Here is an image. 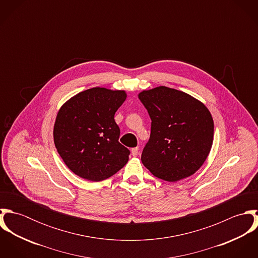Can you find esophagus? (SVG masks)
Wrapping results in <instances>:
<instances>
[{"mask_svg":"<svg viewBox=\"0 0 258 258\" xmlns=\"http://www.w3.org/2000/svg\"><path fill=\"white\" fill-rule=\"evenodd\" d=\"M131 153H132V155H133L134 157H136V156L138 155V153H139V148H132V150H131Z\"/></svg>","mask_w":258,"mask_h":258,"instance_id":"esophagus-1","label":"esophagus"}]
</instances>
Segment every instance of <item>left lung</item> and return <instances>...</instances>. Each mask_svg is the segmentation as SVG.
Here are the masks:
<instances>
[{"label": "left lung", "mask_w": 258, "mask_h": 258, "mask_svg": "<svg viewBox=\"0 0 258 258\" xmlns=\"http://www.w3.org/2000/svg\"><path fill=\"white\" fill-rule=\"evenodd\" d=\"M152 120L143 165L157 178L177 182L196 173L214 141V120L204 103L183 91L159 86L138 95Z\"/></svg>", "instance_id": "1"}]
</instances>
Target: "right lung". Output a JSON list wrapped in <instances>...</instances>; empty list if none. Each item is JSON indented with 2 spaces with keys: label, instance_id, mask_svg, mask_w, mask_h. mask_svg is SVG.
Listing matches in <instances>:
<instances>
[{
  "label": "right lung",
  "instance_id": "add662e5",
  "mask_svg": "<svg viewBox=\"0 0 258 258\" xmlns=\"http://www.w3.org/2000/svg\"><path fill=\"white\" fill-rule=\"evenodd\" d=\"M127 97L124 90L93 87L74 95L58 111L54 145L75 175L99 182L128 162L130 151L119 143L115 112Z\"/></svg>",
  "mask_w": 258,
  "mask_h": 258
}]
</instances>
